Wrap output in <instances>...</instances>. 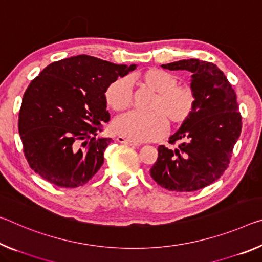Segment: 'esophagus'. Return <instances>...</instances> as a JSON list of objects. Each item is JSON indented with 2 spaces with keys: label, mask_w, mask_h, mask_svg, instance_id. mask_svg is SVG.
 <instances>
[{
  "label": "esophagus",
  "mask_w": 262,
  "mask_h": 262,
  "mask_svg": "<svg viewBox=\"0 0 262 262\" xmlns=\"http://www.w3.org/2000/svg\"><path fill=\"white\" fill-rule=\"evenodd\" d=\"M116 140H118V142L123 143V144H128V146H135V147L140 146L139 142H135V141L128 140L126 138H123V136H118V139H116Z\"/></svg>",
  "instance_id": "esophagus-1"
}]
</instances>
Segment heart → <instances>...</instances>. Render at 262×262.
<instances>
[{
    "mask_svg": "<svg viewBox=\"0 0 262 262\" xmlns=\"http://www.w3.org/2000/svg\"><path fill=\"white\" fill-rule=\"evenodd\" d=\"M140 86L152 91L147 113L123 114L112 127L116 134L135 142L161 138L167 132V121L181 126L188 121L196 107V94L188 85H178L175 74L161 69H149L134 76ZM105 100L112 110L124 111L132 103V89L124 78L115 79L105 90Z\"/></svg>",
    "mask_w": 262,
    "mask_h": 262,
    "instance_id": "1",
    "label": "heart"
}]
</instances>
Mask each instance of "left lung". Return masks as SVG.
<instances>
[{
  "instance_id": "obj_1",
  "label": "left lung",
  "mask_w": 262,
  "mask_h": 262,
  "mask_svg": "<svg viewBox=\"0 0 262 262\" xmlns=\"http://www.w3.org/2000/svg\"><path fill=\"white\" fill-rule=\"evenodd\" d=\"M163 69L192 73L191 89L196 107L169 143L183 142L176 149L160 146L150 176L162 188L190 192L213 183L228 168L233 147L242 133V115L234 90L212 63L183 59L162 65Z\"/></svg>"
}]
</instances>
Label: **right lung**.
<instances>
[{
  "mask_svg": "<svg viewBox=\"0 0 262 262\" xmlns=\"http://www.w3.org/2000/svg\"><path fill=\"white\" fill-rule=\"evenodd\" d=\"M136 69L87 55L48 65L23 95L18 132L30 168L60 188L86 184L112 142L100 138L110 121L105 90Z\"/></svg>",
  "mask_w": 262,
  "mask_h": 262,
  "instance_id": "add662e5",
  "label": "right lung"
}]
</instances>
